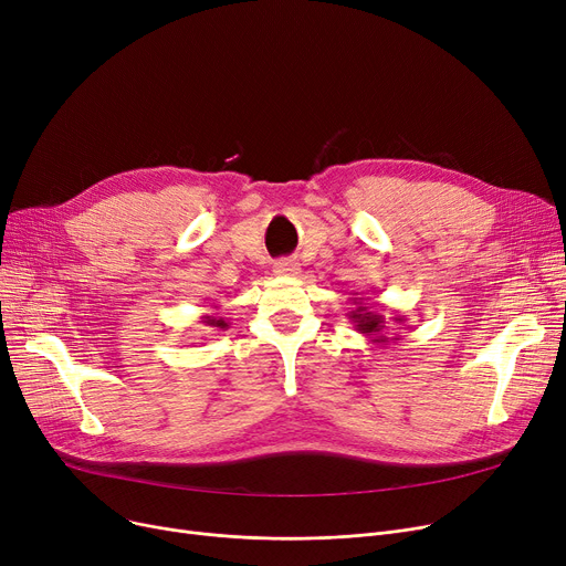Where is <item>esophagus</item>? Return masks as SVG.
<instances>
[{
    "mask_svg": "<svg viewBox=\"0 0 566 566\" xmlns=\"http://www.w3.org/2000/svg\"><path fill=\"white\" fill-rule=\"evenodd\" d=\"M273 271H275V275L291 277V275H298L301 268H298V261H293V259H282V261H275Z\"/></svg>",
    "mask_w": 566,
    "mask_h": 566,
    "instance_id": "esophagus-1",
    "label": "esophagus"
}]
</instances>
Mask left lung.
Here are the masks:
<instances>
[{"label": "left lung", "instance_id": "left-lung-1", "mask_svg": "<svg viewBox=\"0 0 566 566\" xmlns=\"http://www.w3.org/2000/svg\"><path fill=\"white\" fill-rule=\"evenodd\" d=\"M355 298H348L350 301V312L346 314L348 316V321L353 323V328L358 331L360 335H365L371 344H385L388 342L390 337H385V331H388V321H385V316L382 314H378V312H371V301L367 298H358V293H353ZM392 321L395 323H403L406 318L403 316H399V314H395L392 316ZM397 339V337H395Z\"/></svg>", "mask_w": 566, "mask_h": 566}]
</instances>
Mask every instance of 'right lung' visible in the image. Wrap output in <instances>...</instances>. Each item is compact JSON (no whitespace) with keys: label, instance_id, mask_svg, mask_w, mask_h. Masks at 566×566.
Masks as SVG:
<instances>
[{"label":"right lung","instance_id":"obj_1","mask_svg":"<svg viewBox=\"0 0 566 566\" xmlns=\"http://www.w3.org/2000/svg\"><path fill=\"white\" fill-rule=\"evenodd\" d=\"M201 323L208 325V328H220V331H227L229 323L222 318V316H213V314H203L201 316Z\"/></svg>","mask_w":566,"mask_h":566}]
</instances>
